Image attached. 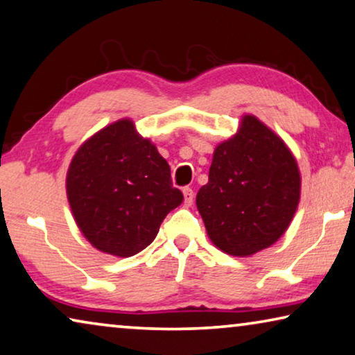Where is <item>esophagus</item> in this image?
Returning <instances> with one entry per match:
<instances>
[{"mask_svg":"<svg viewBox=\"0 0 355 355\" xmlns=\"http://www.w3.org/2000/svg\"><path fill=\"white\" fill-rule=\"evenodd\" d=\"M183 196H184V204L187 205H191L193 200H194V191L191 188H183Z\"/></svg>","mask_w":355,"mask_h":355,"instance_id":"esophagus-1","label":"esophagus"}]
</instances>
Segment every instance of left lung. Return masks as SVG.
<instances>
[{"label": "left lung", "mask_w": 355, "mask_h": 355, "mask_svg": "<svg viewBox=\"0 0 355 355\" xmlns=\"http://www.w3.org/2000/svg\"><path fill=\"white\" fill-rule=\"evenodd\" d=\"M298 164L279 135L245 114L214 151L209 182L196 196L210 241L232 257L271 247L300 204Z\"/></svg>", "instance_id": "obj_1"}]
</instances>
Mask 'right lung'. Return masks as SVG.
Wrapping results in <instances>:
<instances>
[{
	"mask_svg": "<svg viewBox=\"0 0 355 355\" xmlns=\"http://www.w3.org/2000/svg\"><path fill=\"white\" fill-rule=\"evenodd\" d=\"M67 196L84 237L121 258L150 245L183 200L167 161L130 119L103 127L79 146L68 167Z\"/></svg>",
	"mask_w": 355,
	"mask_h": 355,
	"instance_id": "right-lung-1",
	"label": "right lung"
}]
</instances>
